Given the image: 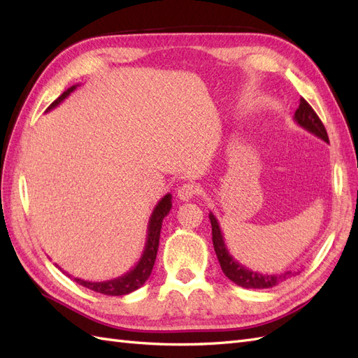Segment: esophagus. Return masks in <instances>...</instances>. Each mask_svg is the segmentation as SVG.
Listing matches in <instances>:
<instances>
[{"label": "esophagus", "instance_id": "1", "mask_svg": "<svg viewBox=\"0 0 358 358\" xmlns=\"http://www.w3.org/2000/svg\"><path fill=\"white\" fill-rule=\"evenodd\" d=\"M199 192H200L199 186H195L194 183H186V185L178 187L177 195L181 201H189V200H192Z\"/></svg>", "mask_w": 358, "mask_h": 358}]
</instances>
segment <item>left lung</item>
I'll list each match as a JSON object with an SVG mask.
<instances>
[{"label": "left lung", "mask_w": 358, "mask_h": 358, "mask_svg": "<svg viewBox=\"0 0 358 358\" xmlns=\"http://www.w3.org/2000/svg\"><path fill=\"white\" fill-rule=\"evenodd\" d=\"M294 121L300 127L305 129V131L318 136V138L326 143H329L328 134H326V129L322 123V120L318 118V115L314 112V109L310 108L305 98H300V106L294 113ZM209 220L212 226V243H214V249H215L220 266H222V271L224 272V275L231 281H234L235 285L246 289H266V287L277 286L280 281H283L295 273V272L292 273L291 271H287L285 273H272V275H269V273H260V272L250 271L249 268H246V266L240 264L229 254V250H227L224 238H223V232L220 229V224L212 212H209Z\"/></svg>", "instance_id": "8db88e82"}]
</instances>
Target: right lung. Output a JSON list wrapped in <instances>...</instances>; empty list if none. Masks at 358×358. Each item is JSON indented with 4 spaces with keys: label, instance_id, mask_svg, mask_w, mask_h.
Returning a JSON list of instances; mask_svg holds the SVG:
<instances>
[{
    "label": "right lung",
    "instance_id": "right-lung-1",
    "mask_svg": "<svg viewBox=\"0 0 358 358\" xmlns=\"http://www.w3.org/2000/svg\"><path fill=\"white\" fill-rule=\"evenodd\" d=\"M77 86L78 85L69 87L66 92L59 95L57 100L49 106L48 112L55 109L58 104H62L66 98L69 96L75 89H77ZM171 208H172V195L166 194L163 199L157 203V206L154 208V212H152V215L149 218L146 245H144V250H143L138 263H136L131 271L126 272L124 275L117 277L113 280H108V281H87V280H81L77 277H75L73 280L77 281L78 285L90 289V291L100 292L104 295H126V294H131V292L136 291L138 287H141L144 283H146V280L150 277L152 268H154V264H155L163 218L169 214ZM64 273L67 277H71L67 272H64Z\"/></svg>",
    "mask_w": 358,
    "mask_h": 358
}]
</instances>
